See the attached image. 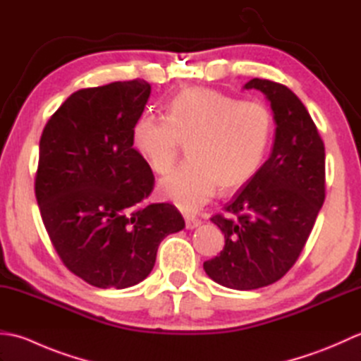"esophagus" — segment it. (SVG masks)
Listing matches in <instances>:
<instances>
[{
  "instance_id": "obj_1",
  "label": "esophagus",
  "mask_w": 361,
  "mask_h": 361,
  "mask_svg": "<svg viewBox=\"0 0 361 361\" xmlns=\"http://www.w3.org/2000/svg\"><path fill=\"white\" fill-rule=\"evenodd\" d=\"M200 225H202V220L194 219V217H186V228L188 229H194Z\"/></svg>"
}]
</instances>
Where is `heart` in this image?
<instances>
[{"instance_id": "obj_1", "label": "heart", "mask_w": 361, "mask_h": 361, "mask_svg": "<svg viewBox=\"0 0 361 361\" xmlns=\"http://www.w3.org/2000/svg\"><path fill=\"white\" fill-rule=\"evenodd\" d=\"M273 130V114L265 104L190 87L172 99L167 118L141 114L132 128V144L158 175L171 172L181 144H189V163L161 180L158 192L178 209L197 212L217 186L240 188L257 173Z\"/></svg>"}]
</instances>
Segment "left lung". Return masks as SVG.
Listing matches in <instances>:
<instances>
[{
	"label": "left lung",
	"mask_w": 361,
	"mask_h": 361,
	"mask_svg": "<svg viewBox=\"0 0 361 361\" xmlns=\"http://www.w3.org/2000/svg\"><path fill=\"white\" fill-rule=\"evenodd\" d=\"M270 101L276 133L271 155L225 204L228 216L211 221L225 234V248L206 260L212 281L234 290H255L279 281L307 242L326 197V153L315 122L286 85L251 79Z\"/></svg>",
	"instance_id": "left-lung-1"
}]
</instances>
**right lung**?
Returning a JSON list of instances; mask_svg holds the SVG:
<instances>
[{"label":"right lung","instance_id":"right-lung-1","mask_svg":"<svg viewBox=\"0 0 361 361\" xmlns=\"http://www.w3.org/2000/svg\"><path fill=\"white\" fill-rule=\"evenodd\" d=\"M150 91L141 79L75 91L40 137L35 197L44 228L68 270L99 288L144 281L161 240L185 228L175 206L144 204L155 178L132 128Z\"/></svg>","mask_w":361,"mask_h":361}]
</instances>
